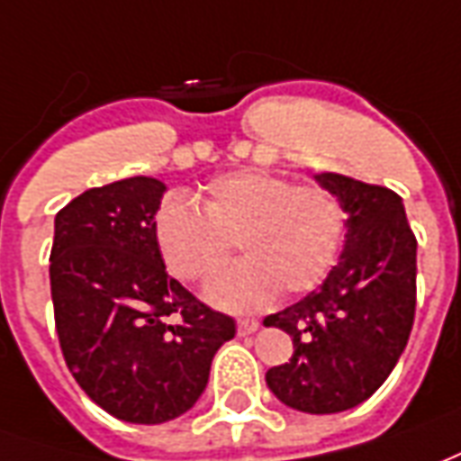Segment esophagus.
Here are the masks:
<instances>
[{
    "label": "esophagus",
    "instance_id": "1",
    "mask_svg": "<svg viewBox=\"0 0 461 461\" xmlns=\"http://www.w3.org/2000/svg\"><path fill=\"white\" fill-rule=\"evenodd\" d=\"M237 330H240V334H254V331L259 330V321H257V320H240V321H237Z\"/></svg>",
    "mask_w": 461,
    "mask_h": 461
}]
</instances>
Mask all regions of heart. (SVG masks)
Segmentation results:
<instances>
[{"mask_svg":"<svg viewBox=\"0 0 461 461\" xmlns=\"http://www.w3.org/2000/svg\"><path fill=\"white\" fill-rule=\"evenodd\" d=\"M194 204L164 199L154 240L167 269L189 285H207L234 252L231 267L209 289L214 304L249 312L286 294L312 292L327 279L344 240V209L330 189L292 185L267 172H234L209 182Z\"/></svg>","mask_w":461,"mask_h":461,"instance_id":"b5f03b06","label":"heart"}]
</instances>
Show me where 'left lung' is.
Masks as SVG:
<instances>
[{"label":"left lung","instance_id":"left-lung-1","mask_svg":"<svg viewBox=\"0 0 461 461\" xmlns=\"http://www.w3.org/2000/svg\"><path fill=\"white\" fill-rule=\"evenodd\" d=\"M317 182L347 212V241L317 292L264 320L294 344L289 362L267 372V387L292 410L334 414L372 397L407 347L417 237L397 192L334 172Z\"/></svg>","mask_w":461,"mask_h":461}]
</instances>
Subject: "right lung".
<instances>
[{"label":"right lung","instance_id":"1","mask_svg":"<svg viewBox=\"0 0 461 461\" xmlns=\"http://www.w3.org/2000/svg\"><path fill=\"white\" fill-rule=\"evenodd\" d=\"M164 189L130 176L86 189L54 220L50 285L64 362L86 397L131 424L192 410L237 331L167 275L154 240Z\"/></svg>","mask_w":461,"mask_h":461}]
</instances>
